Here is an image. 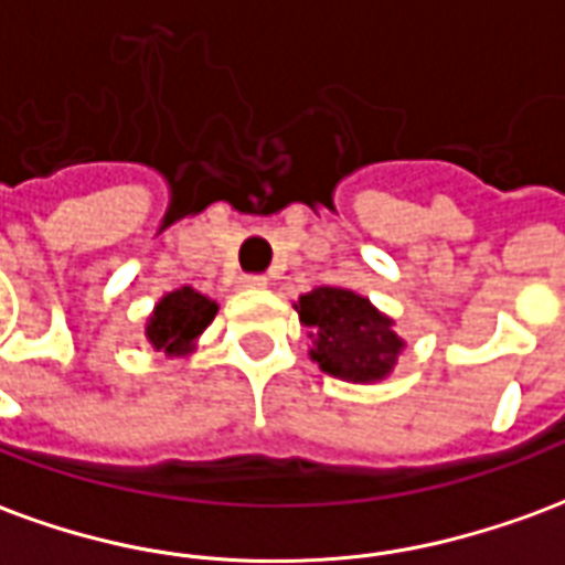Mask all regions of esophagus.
<instances>
[{
    "label": "esophagus",
    "instance_id": "esophagus-1",
    "mask_svg": "<svg viewBox=\"0 0 565 565\" xmlns=\"http://www.w3.org/2000/svg\"><path fill=\"white\" fill-rule=\"evenodd\" d=\"M266 284H269L266 275H242L239 278V287H248V290H260V287H266Z\"/></svg>",
    "mask_w": 565,
    "mask_h": 565
}]
</instances>
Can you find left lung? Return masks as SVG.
I'll list each match as a JSON object with an SVG mask.
<instances>
[{
    "instance_id": "obj_1",
    "label": "left lung",
    "mask_w": 565,
    "mask_h": 565,
    "mask_svg": "<svg viewBox=\"0 0 565 565\" xmlns=\"http://www.w3.org/2000/svg\"><path fill=\"white\" fill-rule=\"evenodd\" d=\"M299 317L315 341L311 356L332 377L371 383L383 380L401 353L392 320L374 305L341 287H317L299 299Z\"/></svg>"
}]
</instances>
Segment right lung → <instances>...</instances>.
Returning a JSON list of instances; mask_svg holds the SVG:
<instances>
[{
    "instance_id": "add662e5",
    "label": "right lung",
    "mask_w": 565,
    "mask_h": 565,
    "mask_svg": "<svg viewBox=\"0 0 565 565\" xmlns=\"http://www.w3.org/2000/svg\"><path fill=\"white\" fill-rule=\"evenodd\" d=\"M215 311H218V305L212 302L209 296L198 294L191 287L173 290V294H167L158 302L154 315L149 317L146 338L152 341L154 350H164L170 356L173 353L179 356L215 320Z\"/></svg>"
}]
</instances>
